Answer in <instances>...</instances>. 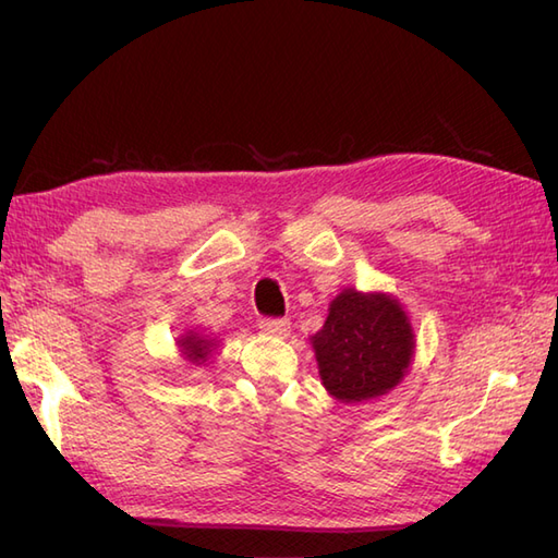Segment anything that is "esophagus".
Segmentation results:
<instances>
[{"label": "esophagus", "mask_w": 558, "mask_h": 558, "mask_svg": "<svg viewBox=\"0 0 558 558\" xmlns=\"http://www.w3.org/2000/svg\"><path fill=\"white\" fill-rule=\"evenodd\" d=\"M260 331L267 336L287 338L291 331V322L289 319H260Z\"/></svg>", "instance_id": "esophagus-1"}]
</instances>
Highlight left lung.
<instances>
[{"instance_id":"8db88e82","label":"left lung","mask_w":558,"mask_h":558,"mask_svg":"<svg viewBox=\"0 0 558 558\" xmlns=\"http://www.w3.org/2000/svg\"><path fill=\"white\" fill-rule=\"evenodd\" d=\"M310 343L329 396L341 402H366L402 384L416 336L396 295L343 289Z\"/></svg>"}]
</instances>
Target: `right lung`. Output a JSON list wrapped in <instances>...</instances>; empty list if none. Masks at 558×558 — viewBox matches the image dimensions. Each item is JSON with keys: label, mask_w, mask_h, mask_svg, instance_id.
I'll return each instance as SVG.
<instances>
[{"label": "right lung", "mask_w": 558, "mask_h": 558, "mask_svg": "<svg viewBox=\"0 0 558 558\" xmlns=\"http://www.w3.org/2000/svg\"><path fill=\"white\" fill-rule=\"evenodd\" d=\"M217 338H210L206 333H198V331H184L177 338V348H180V355L189 362V364H206L208 357H213V352L217 350Z\"/></svg>", "instance_id": "obj_1"}]
</instances>
